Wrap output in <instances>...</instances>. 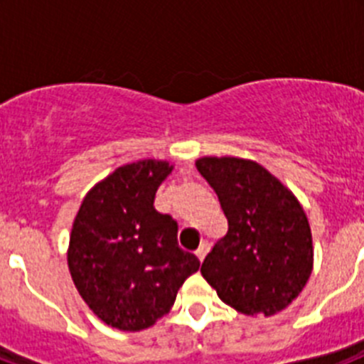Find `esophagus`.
Masks as SVG:
<instances>
[{"label":"esophagus","instance_id":"1","mask_svg":"<svg viewBox=\"0 0 364 364\" xmlns=\"http://www.w3.org/2000/svg\"><path fill=\"white\" fill-rule=\"evenodd\" d=\"M208 252H210V242H202L200 246H198V250H197V257H198V260H204V257L208 255Z\"/></svg>","mask_w":364,"mask_h":364}]
</instances>
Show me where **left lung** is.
Segmentation results:
<instances>
[{"instance_id":"obj_1","label":"left lung","mask_w":364,"mask_h":364,"mask_svg":"<svg viewBox=\"0 0 364 364\" xmlns=\"http://www.w3.org/2000/svg\"><path fill=\"white\" fill-rule=\"evenodd\" d=\"M217 193L228 233L202 262V275L240 314L273 315L306 286L314 264L308 218L294 193L252 160H197Z\"/></svg>"}]
</instances>
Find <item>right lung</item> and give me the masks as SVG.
Segmentation results:
<instances>
[{"mask_svg":"<svg viewBox=\"0 0 364 364\" xmlns=\"http://www.w3.org/2000/svg\"><path fill=\"white\" fill-rule=\"evenodd\" d=\"M173 166L140 160L118 167L83 198L69 242V269L83 301L124 332L149 328L175 304L200 260L178 247V224L154 210Z\"/></svg>","mask_w":364,"mask_h":364,"instance_id":"obj_1","label":"right lung"}]
</instances>
